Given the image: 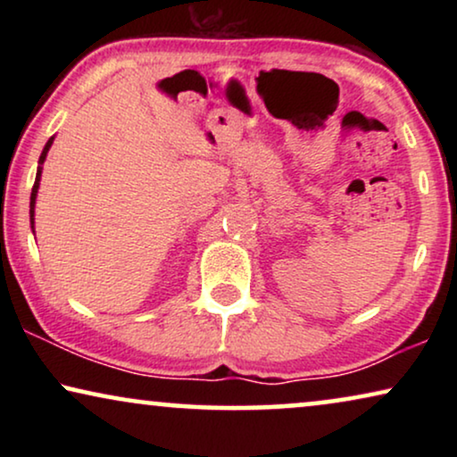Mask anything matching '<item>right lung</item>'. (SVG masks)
Returning a JSON list of instances; mask_svg holds the SVG:
<instances>
[{
	"mask_svg": "<svg viewBox=\"0 0 457 457\" xmlns=\"http://www.w3.org/2000/svg\"><path fill=\"white\" fill-rule=\"evenodd\" d=\"M54 143V137H49V141L46 143V147H43V152L39 155V166H37V177H35V185H33V193H30V228H33L35 233V204H37V191H39V183H41V172H43V162L47 158V152L49 147H52Z\"/></svg>",
	"mask_w": 457,
	"mask_h": 457,
	"instance_id": "1",
	"label": "right lung"
}]
</instances>
